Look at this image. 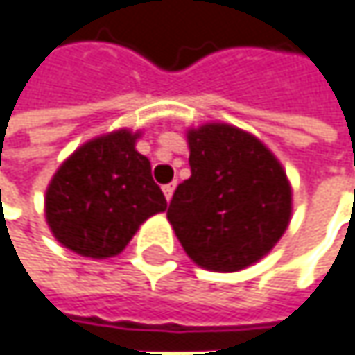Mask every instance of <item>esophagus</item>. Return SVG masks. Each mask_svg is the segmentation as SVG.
Instances as JSON below:
<instances>
[{"label": "esophagus", "instance_id": "1", "mask_svg": "<svg viewBox=\"0 0 355 355\" xmlns=\"http://www.w3.org/2000/svg\"><path fill=\"white\" fill-rule=\"evenodd\" d=\"M173 190H175V182H171V184H165V186H163V194H165L167 202L171 200V196H173Z\"/></svg>", "mask_w": 355, "mask_h": 355}]
</instances>
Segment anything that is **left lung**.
Returning a JSON list of instances; mask_svg holds the SVG:
<instances>
[{
	"mask_svg": "<svg viewBox=\"0 0 355 355\" xmlns=\"http://www.w3.org/2000/svg\"><path fill=\"white\" fill-rule=\"evenodd\" d=\"M188 144L192 175L175 188L167 219L196 265L246 268L287 230V175L259 138L227 123L190 130Z\"/></svg>",
	"mask_w": 355,
	"mask_h": 355,
	"instance_id": "obj_1",
	"label": "left lung"
}]
</instances>
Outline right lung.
Returning a JSON list of instances; mask_svg holds the SVG:
<instances>
[{"label":"right lung","instance_id":"add662e5","mask_svg":"<svg viewBox=\"0 0 355 355\" xmlns=\"http://www.w3.org/2000/svg\"><path fill=\"white\" fill-rule=\"evenodd\" d=\"M136 138L128 130L94 138L53 175L45 213L66 248L90 259L119 254L144 219L167 209Z\"/></svg>","mask_w":355,"mask_h":355}]
</instances>
